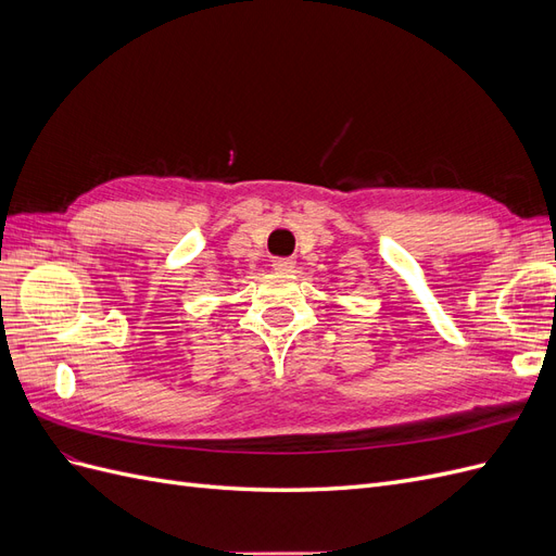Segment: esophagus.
Wrapping results in <instances>:
<instances>
[{"instance_id":"34e87169","label":"esophagus","mask_w":556,"mask_h":556,"mask_svg":"<svg viewBox=\"0 0 556 556\" xmlns=\"http://www.w3.org/2000/svg\"><path fill=\"white\" fill-rule=\"evenodd\" d=\"M276 274H292L294 271V260L292 257H276L271 262Z\"/></svg>"}]
</instances>
